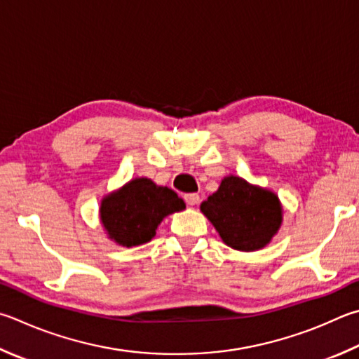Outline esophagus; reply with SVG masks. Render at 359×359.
Instances as JSON below:
<instances>
[{
	"instance_id": "1",
	"label": "esophagus",
	"mask_w": 359,
	"mask_h": 359,
	"mask_svg": "<svg viewBox=\"0 0 359 359\" xmlns=\"http://www.w3.org/2000/svg\"><path fill=\"white\" fill-rule=\"evenodd\" d=\"M184 199H185V202H187L188 205H198L199 194L198 193H188V194H185Z\"/></svg>"
}]
</instances>
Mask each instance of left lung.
Returning a JSON list of instances; mask_svg holds the SVG:
<instances>
[{
	"label": "left lung",
	"mask_w": 359,
	"mask_h": 359,
	"mask_svg": "<svg viewBox=\"0 0 359 359\" xmlns=\"http://www.w3.org/2000/svg\"><path fill=\"white\" fill-rule=\"evenodd\" d=\"M223 242L238 251H256L270 242L281 226L283 210L276 194L229 175L217 193L201 204Z\"/></svg>",
	"instance_id": "8db88e82"
}]
</instances>
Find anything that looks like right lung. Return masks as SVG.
<instances>
[{"mask_svg":"<svg viewBox=\"0 0 359 359\" xmlns=\"http://www.w3.org/2000/svg\"><path fill=\"white\" fill-rule=\"evenodd\" d=\"M182 208L184 201L172 190L142 177L103 199L100 218L109 238L122 246H136L151 242L161 219Z\"/></svg>","mask_w":359,"mask_h":359,"instance_id":"obj_1","label":"right lung"}]
</instances>
